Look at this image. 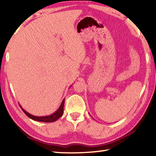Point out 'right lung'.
<instances>
[{"label":"right lung","instance_id":"right-lung-1","mask_svg":"<svg viewBox=\"0 0 156 156\" xmlns=\"http://www.w3.org/2000/svg\"><path fill=\"white\" fill-rule=\"evenodd\" d=\"M64 103H65V99H63V100L61 102V105H60V107L58 109H57L54 113H52L51 115H47V116H36V115H33L29 113L28 112H26L25 109H23L22 107L20 106V108L22 109L26 115H27L29 118H31L35 121H39V122H55V121L57 120L60 117L63 115V113H64V111H63V108H64Z\"/></svg>","mask_w":156,"mask_h":156}]
</instances>
